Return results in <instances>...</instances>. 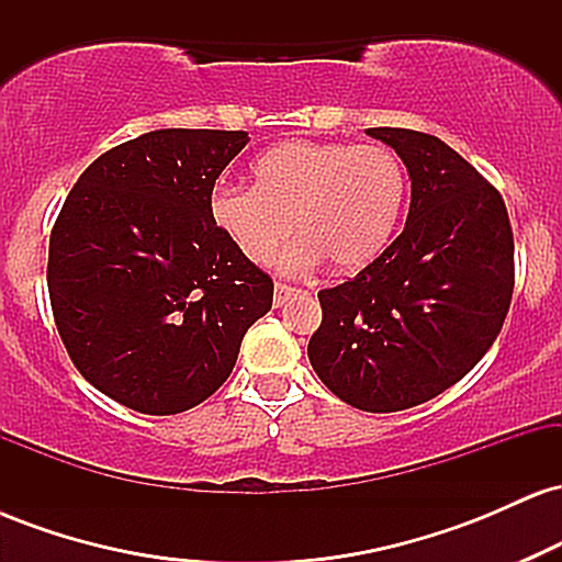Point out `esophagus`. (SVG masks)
Here are the masks:
<instances>
[{
    "label": "esophagus",
    "mask_w": 562,
    "mask_h": 562,
    "mask_svg": "<svg viewBox=\"0 0 562 562\" xmlns=\"http://www.w3.org/2000/svg\"><path fill=\"white\" fill-rule=\"evenodd\" d=\"M301 290L299 288H290V285H285V282H277L274 285V306L280 308V306H285V303L293 299V295H299Z\"/></svg>",
    "instance_id": "esophagus-1"
}]
</instances>
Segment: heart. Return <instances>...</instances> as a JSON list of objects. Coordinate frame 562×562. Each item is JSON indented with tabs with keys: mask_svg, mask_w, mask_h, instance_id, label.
Masks as SVG:
<instances>
[{
	"mask_svg": "<svg viewBox=\"0 0 562 562\" xmlns=\"http://www.w3.org/2000/svg\"><path fill=\"white\" fill-rule=\"evenodd\" d=\"M254 187L218 184L211 218L250 263H269L295 229L288 267L322 256L335 272H359L389 248L404 211L406 171L383 145L290 139L250 166Z\"/></svg>",
	"mask_w": 562,
	"mask_h": 562,
	"instance_id": "obj_1",
	"label": "heart"
}]
</instances>
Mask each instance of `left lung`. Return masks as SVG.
Wrapping results in <instances>:
<instances>
[{
    "mask_svg": "<svg viewBox=\"0 0 562 562\" xmlns=\"http://www.w3.org/2000/svg\"><path fill=\"white\" fill-rule=\"evenodd\" d=\"M367 134L404 160L409 214L353 280L319 290L308 362L346 404L398 412L447 391L492 348L513 299V229L499 192L447 142Z\"/></svg>",
    "mask_w": 562,
    "mask_h": 562,
    "instance_id": "obj_1",
    "label": "left lung"
}]
</instances>
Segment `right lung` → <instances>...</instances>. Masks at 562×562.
<instances>
[{"instance_id": "add662e5", "label": "right lung", "mask_w": 562, "mask_h": 562, "mask_svg": "<svg viewBox=\"0 0 562 562\" xmlns=\"http://www.w3.org/2000/svg\"><path fill=\"white\" fill-rule=\"evenodd\" d=\"M248 132L156 128L81 173L49 237L47 285L70 359L145 415L192 409L229 378L274 285L216 227L218 173Z\"/></svg>"}]
</instances>
